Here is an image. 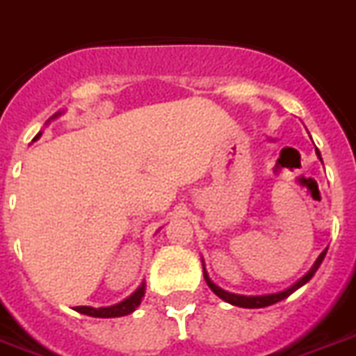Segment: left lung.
I'll return each mask as SVG.
<instances>
[{"label":"left lung","mask_w":356,"mask_h":356,"mask_svg":"<svg viewBox=\"0 0 356 356\" xmlns=\"http://www.w3.org/2000/svg\"><path fill=\"white\" fill-rule=\"evenodd\" d=\"M316 155H318V159L322 161L321 152L316 150ZM325 252H327V250H324V252H322L321 255H318V259H316V261H315V264L312 266V270L307 271V273L304 275V277H300V279H298L293 286H289V288L282 289V291H277V293H268V295H237V293H229V291H226V289L219 288V286L215 284L213 280L210 279V275H208V271H206V268H204V261H202V273H204L206 284L210 286L211 291H213V293L217 295V297H219V298H222L224 302L232 304V306L248 307V309H255V307H266V306H271V304L280 302V300H284V298H288L289 295L293 293V291H297L298 288H302V286L306 284V282H309L313 275L316 273V270H318V266H321L322 261H324Z\"/></svg>","instance_id":"1"}]
</instances>
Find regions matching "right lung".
<instances>
[{
    "instance_id": "right-lung-1",
    "label": "right lung",
    "mask_w": 356,
    "mask_h": 356,
    "mask_svg": "<svg viewBox=\"0 0 356 356\" xmlns=\"http://www.w3.org/2000/svg\"><path fill=\"white\" fill-rule=\"evenodd\" d=\"M63 112L54 113L50 119H56L59 118ZM41 132L35 136V139H40ZM145 289L146 284L143 282L139 288L134 291L130 297H127L124 300L121 302L113 304V306H106V307H92V306H77L76 312L77 313H83V315H88V316H97V318H115V316H124V315H130V313L136 312V307L141 304L143 297H145Z\"/></svg>"
}]
</instances>
